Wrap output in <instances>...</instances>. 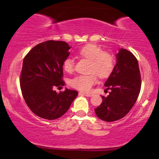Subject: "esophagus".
<instances>
[{"label":"esophagus","instance_id":"1","mask_svg":"<svg viewBox=\"0 0 159 159\" xmlns=\"http://www.w3.org/2000/svg\"><path fill=\"white\" fill-rule=\"evenodd\" d=\"M79 94L80 95H84V96H89V97H90V96H92V94H91V93H87L81 92V93H79Z\"/></svg>","mask_w":159,"mask_h":159}]
</instances>
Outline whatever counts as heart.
Instances as JSON below:
<instances>
[{
    "label": "heart",
    "instance_id": "1",
    "mask_svg": "<svg viewBox=\"0 0 159 159\" xmlns=\"http://www.w3.org/2000/svg\"><path fill=\"white\" fill-rule=\"evenodd\" d=\"M79 54L91 61L88 75H79L69 80V85L81 91H89L97 83L98 76L107 78L111 75L114 69V58L109 53L103 52L97 45L87 44L79 50ZM65 72H72L74 69V60L67 57L63 63Z\"/></svg>",
    "mask_w": 159,
    "mask_h": 159
}]
</instances>
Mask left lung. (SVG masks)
<instances>
[{
    "label": "left lung",
    "mask_w": 159,
    "mask_h": 159,
    "mask_svg": "<svg viewBox=\"0 0 159 159\" xmlns=\"http://www.w3.org/2000/svg\"><path fill=\"white\" fill-rule=\"evenodd\" d=\"M116 58L114 70L104 84L111 92L107 97L102 96V102L95 109L96 116L106 122L122 119L130 111L141 86L139 66L134 54L120 48Z\"/></svg>",
    "instance_id": "8db88e82"
}]
</instances>
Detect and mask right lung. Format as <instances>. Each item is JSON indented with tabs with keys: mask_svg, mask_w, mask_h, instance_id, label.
I'll return each mask as SVG.
<instances>
[{
	"mask_svg": "<svg viewBox=\"0 0 159 159\" xmlns=\"http://www.w3.org/2000/svg\"><path fill=\"white\" fill-rule=\"evenodd\" d=\"M71 47L66 42L48 40L34 46L23 61L20 78L22 96L34 114L45 120H56L69 110L78 96L66 89L59 93L55 87L65 84L63 63Z\"/></svg>",
	"mask_w": 159,
	"mask_h": 159,
	"instance_id": "right-lung-1",
	"label": "right lung"
}]
</instances>
